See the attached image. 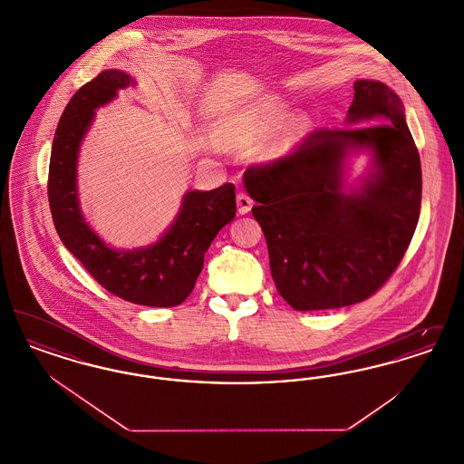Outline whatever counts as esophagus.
<instances>
[{"instance_id": "esophagus-1", "label": "esophagus", "mask_w": 464, "mask_h": 464, "mask_svg": "<svg viewBox=\"0 0 464 464\" xmlns=\"http://www.w3.org/2000/svg\"><path fill=\"white\" fill-rule=\"evenodd\" d=\"M237 203H238V212H240V214H248L250 208H252V205H254V199L250 198L246 193H240V195L237 197Z\"/></svg>"}]
</instances>
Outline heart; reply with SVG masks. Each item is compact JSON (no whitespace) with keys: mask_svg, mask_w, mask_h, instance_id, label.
<instances>
[{"mask_svg":"<svg viewBox=\"0 0 464 464\" xmlns=\"http://www.w3.org/2000/svg\"><path fill=\"white\" fill-rule=\"evenodd\" d=\"M287 108L278 99H266L259 101L237 116V135L243 144H257L273 132L285 118ZM301 130V123L290 125L287 130L280 133L273 142L267 146L269 155L285 153L295 142Z\"/></svg>","mask_w":464,"mask_h":464,"instance_id":"b5f03b06","label":"heart"}]
</instances>
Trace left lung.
Instances as JSON below:
<instances>
[{
	"label": "left lung",
	"mask_w": 464,
	"mask_h": 464,
	"mask_svg": "<svg viewBox=\"0 0 464 464\" xmlns=\"http://www.w3.org/2000/svg\"><path fill=\"white\" fill-rule=\"evenodd\" d=\"M346 123L316 129L287 155L243 174L257 201L252 216L265 233L271 276L295 311L343 308L374 295L420 221V153L397 95L381 82L358 80ZM352 149H371L376 172L346 196L342 165Z\"/></svg>",
	"instance_id": "left-lung-1"
}]
</instances>
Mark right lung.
Returning <instances> with one entry per match:
<instances>
[{"instance_id": "add662e5", "label": "right lung", "mask_w": 464, "mask_h": 464, "mask_svg": "<svg viewBox=\"0 0 464 464\" xmlns=\"http://www.w3.org/2000/svg\"><path fill=\"white\" fill-rule=\"evenodd\" d=\"M130 83L133 80L127 72L110 69L71 97L52 144L48 201L61 240L97 284L133 304L172 308L184 303L195 288L205 252L237 214V195L229 182L212 191H189L165 237L139 250H114L90 229L76 195L78 150L93 110Z\"/></svg>"}]
</instances>
